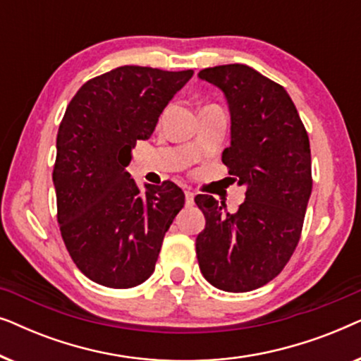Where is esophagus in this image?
I'll return each instance as SVG.
<instances>
[{
	"instance_id": "34e87169",
	"label": "esophagus",
	"mask_w": 361,
	"mask_h": 361,
	"mask_svg": "<svg viewBox=\"0 0 361 361\" xmlns=\"http://www.w3.org/2000/svg\"><path fill=\"white\" fill-rule=\"evenodd\" d=\"M185 204L187 205H194V192L187 189L185 190Z\"/></svg>"
}]
</instances>
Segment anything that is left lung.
<instances>
[{
  "label": "left lung",
  "mask_w": 361,
  "mask_h": 361,
  "mask_svg": "<svg viewBox=\"0 0 361 361\" xmlns=\"http://www.w3.org/2000/svg\"><path fill=\"white\" fill-rule=\"evenodd\" d=\"M199 77L228 102L231 142L221 161L246 192L235 214L212 195L195 197L205 215L197 259L212 286L248 293L274 279L299 243L312 192L309 136L284 87L255 68L228 63Z\"/></svg>",
  "instance_id": "1"
}]
</instances>
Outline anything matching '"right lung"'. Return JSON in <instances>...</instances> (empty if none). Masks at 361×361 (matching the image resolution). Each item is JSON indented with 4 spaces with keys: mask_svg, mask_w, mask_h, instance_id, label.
Instances as JSON below:
<instances>
[{
    "mask_svg": "<svg viewBox=\"0 0 361 361\" xmlns=\"http://www.w3.org/2000/svg\"><path fill=\"white\" fill-rule=\"evenodd\" d=\"M192 75L123 66L83 83L68 103L52 172L57 221L73 263L93 283L128 289L154 271L185 195L171 180L141 192L126 166Z\"/></svg>",
    "mask_w": 361,
    "mask_h": 361,
    "instance_id": "1",
    "label": "right lung"
}]
</instances>
